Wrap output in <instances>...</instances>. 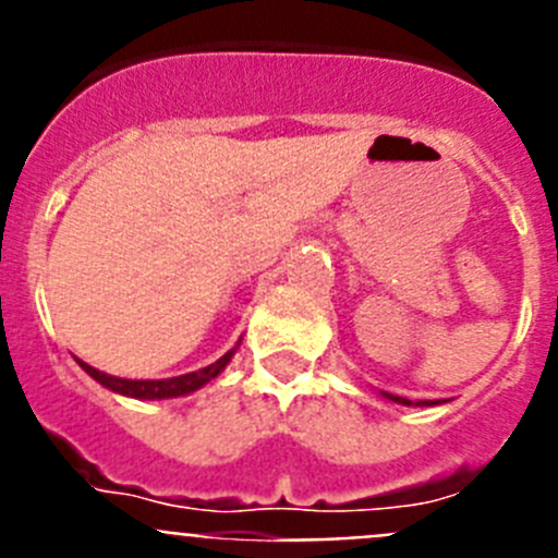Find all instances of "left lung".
Returning a JSON list of instances; mask_svg holds the SVG:
<instances>
[{"instance_id":"left-lung-1","label":"left lung","mask_w":558,"mask_h":558,"mask_svg":"<svg viewBox=\"0 0 558 558\" xmlns=\"http://www.w3.org/2000/svg\"><path fill=\"white\" fill-rule=\"evenodd\" d=\"M383 397L391 399V402H399V405H413L411 399H405V397H393V393H383ZM416 405L418 408H430V405H436V402H430V399H418Z\"/></svg>"}]
</instances>
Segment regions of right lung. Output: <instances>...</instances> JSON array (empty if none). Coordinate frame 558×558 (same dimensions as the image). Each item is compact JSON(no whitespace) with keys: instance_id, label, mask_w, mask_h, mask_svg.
Instances as JSON below:
<instances>
[{"instance_id":"obj_1","label":"right lung","mask_w":558,"mask_h":558,"mask_svg":"<svg viewBox=\"0 0 558 558\" xmlns=\"http://www.w3.org/2000/svg\"><path fill=\"white\" fill-rule=\"evenodd\" d=\"M236 347H240V343H236ZM236 347L229 349L220 360H215L211 366L198 368V372L181 374V377H170V379H122V377H111V374L100 372V368L95 366H88V363H83V360H77V363H81V368L88 374V377H95L100 386H106L108 391L113 393H122V397H133V399H172V397H186V393L198 391V388H204L206 383H211V379L218 377V374L229 366V360L234 357Z\"/></svg>"}]
</instances>
